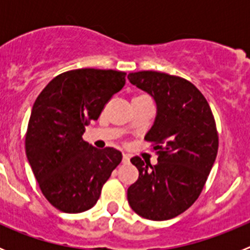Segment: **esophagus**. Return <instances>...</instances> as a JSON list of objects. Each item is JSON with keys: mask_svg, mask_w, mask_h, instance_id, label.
<instances>
[{"mask_svg": "<svg viewBox=\"0 0 250 250\" xmlns=\"http://www.w3.org/2000/svg\"><path fill=\"white\" fill-rule=\"evenodd\" d=\"M123 163L124 164H129L130 163V155L126 154V152H124L123 154Z\"/></svg>", "mask_w": 250, "mask_h": 250, "instance_id": "1", "label": "esophagus"}]
</instances>
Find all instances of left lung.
Here are the masks:
<instances>
[{
	"label": "left lung",
	"mask_w": 250,
	"mask_h": 250,
	"mask_svg": "<svg viewBox=\"0 0 250 250\" xmlns=\"http://www.w3.org/2000/svg\"><path fill=\"white\" fill-rule=\"evenodd\" d=\"M127 79L155 100L156 118L145 140L158 150L156 165L139 156L130 160L139 179L127 189V202L145 219H171L190 208L204 188L218 154L215 120L207 99L183 77L139 71Z\"/></svg>",
	"instance_id": "8db88e82"
}]
</instances>
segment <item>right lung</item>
Instances as JSON below:
<instances>
[{
  "label": "right lung",
  "instance_id": "right-lung-1",
  "mask_svg": "<svg viewBox=\"0 0 250 250\" xmlns=\"http://www.w3.org/2000/svg\"><path fill=\"white\" fill-rule=\"evenodd\" d=\"M126 74L77 68L59 75L37 96L26 132V155L46 199L63 213L89 210L123 155L83 141L85 126L125 85Z\"/></svg>",
  "mask_w": 250,
  "mask_h": 250
}]
</instances>
